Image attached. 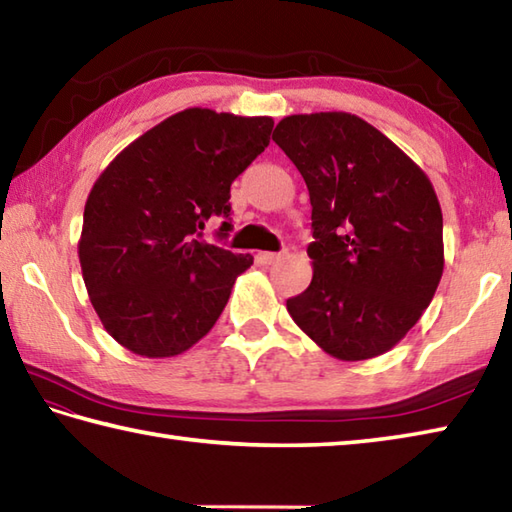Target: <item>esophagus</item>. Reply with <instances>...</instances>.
<instances>
[{
  "mask_svg": "<svg viewBox=\"0 0 512 512\" xmlns=\"http://www.w3.org/2000/svg\"><path fill=\"white\" fill-rule=\"evenodd\" d=\"M282 259H284V253H259V262L266 264V266L282 262Z\"/></svg>",
  "mask_w": 512,
  "mask_h": 512,
  "instance_id": "obj_1",
  "label": "esophagus"
}]
</instances>
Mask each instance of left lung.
Returning a JSON list of instances; mask_svg holds the SVG:
<instances>
[{
    "label": "left lung",
    "mask_w": 512,
    "mask_h": 512,
    "mask_svg": "<svg viewBox=\"0 0 512 512\" xmlns=\"http://www.w3.org/2000/svg\"><path fill=\"white\" fill-rule=\"evenodd\" d=\"M273 142L297 166L313 206V279L286 308L342 362L402 342L444 273L442 208L402 148L350 113L290 115Z\"/></svg>",
    "instance_id": "8db88e82"
}]
</instances>
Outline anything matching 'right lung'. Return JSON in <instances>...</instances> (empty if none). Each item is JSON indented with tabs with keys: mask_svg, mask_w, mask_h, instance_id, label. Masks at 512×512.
Wrapping results in <instances>:
<instances>
[{
	"mask_svg": "<svg viewBox=\"0 0 512 512\" xmlns=\"http://www.w3.org/2000/svg\"><path fill=\"white\" fill-rule=\"evenodd\" d=\"M273 124L186 108L128 144L90 188L79 264L95 313L130 353L182 355L222 315L253 257L202 235L230 217V184L264 153ZM228 230L222 222L219 235Z\"/></svg>",
	"mask_w": 512,
	"mask_h": 512,
	"instance_id": "obj_1",
	"label": "right lung"
}]
</instances>
